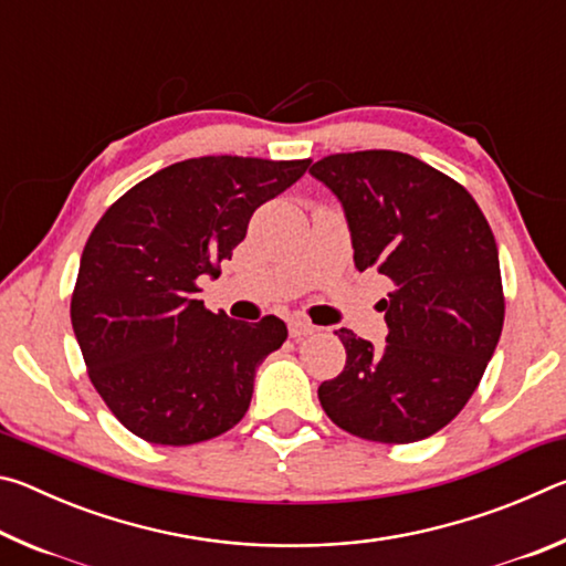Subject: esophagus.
<instances>
[{
    "instance_id": "esophagus-1",
    "label": "esophagus",
    "mask_w": 566,
    "mask_h": 566,
    "mask_svg": "<svg viewBox=\"0 0 566 566\" xmlns=\"http://www.w3.org/2000/svg\"><path fill=\"white\" fill-rule=\"evenodd\" d=\"M314 324H310L306 319H290V337L292 339H302V337H310V334H314Z\"/></svg>"
}]
</instances>
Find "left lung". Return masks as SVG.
<instances>
[{"instance_id":"8db88e82","label":"left lung","mask_w":566,"mask_h":566,"mask_svg":"<svg viewBox=\"0 0 566 566\" xmlns=\"http://www.w3.org/2000/svg\"><path fill=\"white\" fill-rule=\"evenodd\" d=\"M344 207L354 264L391 282L377 306L387 344L349 329L342 375L322 381L334 424L381 444H409L447 427L482 379L500 342L504 292L500 252L472 195L424 161L391 149L314 161Z\"/></svg>"}]
</instances>
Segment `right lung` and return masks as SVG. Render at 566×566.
Instances as JSON below:
<instances>
[{
  "instance_id": "right-lung-1",
  "label": "right lung",
  "mask_w": 566,
  "mask_h": 566,
  "mask_svg": "<svg viewBox=\"0 0 566 566\" xmlns=\"http://www.w3.org/2000/svg\"><path fill=\"white\" fill-rule=\"evenodd\" d=\"M312 159L197 157L122 195L84 244L72 327L104 405L132 434L187 447L247 415L254 375L286 339L270 314L237 322L197 300L199 276L232 260L254 209Z\"/></svg>"
}]
</instances>
